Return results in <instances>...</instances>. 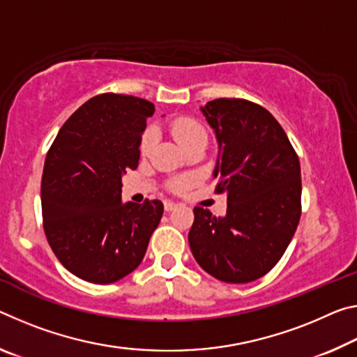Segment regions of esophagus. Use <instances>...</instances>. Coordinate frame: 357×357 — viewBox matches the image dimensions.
Listing matches in <instances>:
<instances>
[{
    "label": "esophagus",
    "mask_w": 357,
    "mask_h": 357,
    "mask_svg": "<svg viewBox=\"0 0 357 357\" xmlns=\"http://www.w3.org/2000/svg\"><path fill=\"white\" fill-rule=\"evenodd\" d=\"M163 205H165V211H173V209L178 206V203H174L172 200H165V203H163Z\"/></svg>",
    "instance_id": "obj_1"
}]
</instances>
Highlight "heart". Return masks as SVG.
<instances>
[{"label":"heart","instance_id":"heart-1","mask_svg":"<svg viewBox=\"0 0 357 357\" xmlns=\"http://www.w3.org/2000/svg\"><path fill=\"white\" fill-rule=\"evenodd\" d=\"M169 133L174 138V141L181 146L183 149H188L190 146L200 144V143H206L208 135L206 130L203 128L202 123L199 121H195L194 117H176L169 122ZM157 141V135L154 128H146L143 135L139 138V154L141 155H148L152 151V148L155 146ZM189 185V179L181 178L172 183V189L176 192H183L185 188Z\"/></svg>","mask_w":357,"mask_h":357}]
</instances>
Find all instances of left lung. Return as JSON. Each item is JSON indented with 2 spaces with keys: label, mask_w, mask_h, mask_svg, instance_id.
Listing matches in <instances>:
<instances>
[{
  "label": "left lung",
  "mask_w": 357,
  "mask_h": 357,
  "mask_svg": "<svg viewBox=\"0 0 357 357\" xmlns=\"http://www.w3.org/2000/svg\"><path fill=\"white\" fill-rule=\"evenodd\" d=\"M216 132V194L227 214L194 208L189 245L200 267L224 282L267 275L289 246L302 214L301 162L278 121L257 103L218 98L202 107Z\"/></svg>",
  "instance_id": "1"
}]
</instances>
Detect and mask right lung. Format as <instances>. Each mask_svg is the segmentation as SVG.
<instances>
[{
	"mask_svg": "<svg viewBox=\"0 0 357 357\" xmlns=\"http://www.w3.org/2000/svg\"><path fill=\"white\" fill-rule=\"evenodd\" d=\"M155 107L101 93L60 128L44 162L43 227L56 259L77 278L109 284L138 267L163 214L160 200L121 202L122 174L138 167L139 138Z\"/></svg>",
	"mask_w": 357,
	"mask_h": 357,
	"instance_id": "1",
	"label": "right lung"
}]
</instances>
